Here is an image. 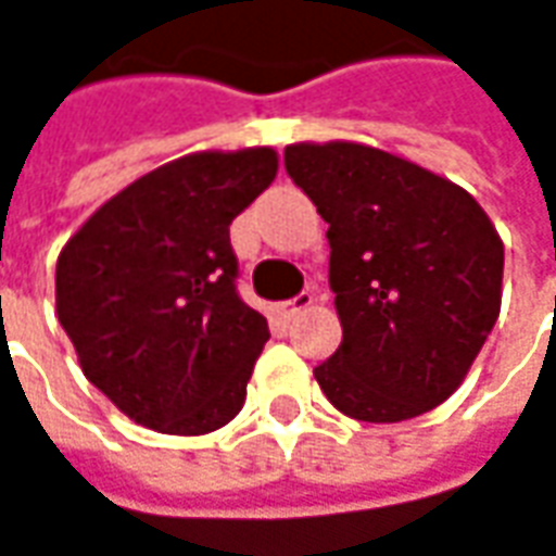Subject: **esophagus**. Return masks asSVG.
<instances>
[{"instance_id":"34e87169","label":"esophagus","mask_w":556,"mask_h":556,"mask_svg":"<svg viewBox=\"0 0 556 556\" xmlns=\"http://www.w3.org/2000/svg\"><path fill=\"white\" fill-rule=\"evenodd\" d=\"M316 303V296H313V291H300L296 296H291V300H285V303H278V316L281 319H296L303 309H309Z\"/></svg>"}]
</instances>
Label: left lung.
Instances as JSON below:
<instances>
[{
  "label": "left lung",
  "instance_id": "8db88e82",
  "mask_svg": "<svg viewBox=\"0 0 556 556\" xmlns=\"http://www.w3.org/2000/svg\"><path fill=\"white\" fill-rule=\"evenodd\" d=\"M291 181L328 222V285L344 341L313 369L359 422L444 403L501 313L504 243L463 187L363 143H293Z\"/></svg>",
  "mask_w": 556,
  "mask_h": 556
}]
</instances>
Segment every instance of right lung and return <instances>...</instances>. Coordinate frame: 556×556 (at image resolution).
<instances>
[{"label":"right lung","instance_id":"obj_1","mask_svg":"<svg viewBox=\"0 0 556 556\" xmlns=\"http://www.w3.org/2000/svg\"><path fill=\"white\" fill-rule=\"evenodd\" d=\"M278 175L268 147L175 159L99 206L55 265V309L80 369L165 434L235 419L268 341L237 293L231 222Z\"/></svg>","mask_w":556,"mask_h":556}]
</instances>
